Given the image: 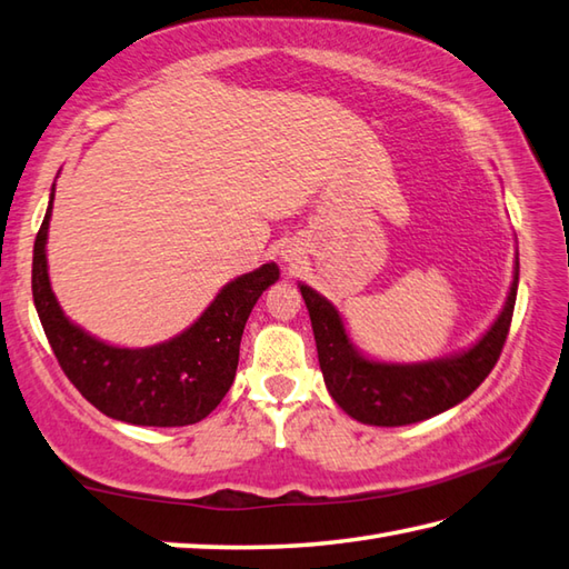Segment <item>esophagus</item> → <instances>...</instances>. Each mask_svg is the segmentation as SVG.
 <instances>
[{
    "mask_svg": "<svg viewBox=\"0 0 569 569\" xmlns=\"http://www.w3.org/2000/svg\"><path fill=\"white\" fill-rule=\"evenodd\" d=\"M283 259H286V261H293V259H296V251L286 249V251H283Z\"/></svg>",
    "mask_w": 569,
    "mask_h": 569,
    "instance_id": "obj_1",
    "label": "esophagus"
}]
</instances>
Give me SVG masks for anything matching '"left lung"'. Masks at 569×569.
I'll list each match as a JSON object with an SVG mask.
<instances>
[{
    "mask_svg": "<svg viewBox=\"0 0 569 569\" xmlns=\"http://www.w3.org/2000/svg\"><path fill=\"white\" fill-rule=\"evenodd\" d=\"M300 293L313 322L322 380L338 407L362 425L405 427L463 402L491 375L513 320L518 261L508 300L491 330L461 355L419 365H387L362 358L352 348L336 306L303 283Z\"/></svg>",
    "mask_w": 569,
    "mask_h": 569,
    "instance_id": "1",
    "label": "left lung"
}]
</instances>
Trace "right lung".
<instances>
[{"instance_id":"1","label":"right lung","mask_w":569,"mask_h":569,"mask_svg":"<svg viewBox=\"0 0 569 569\" xmlns=\"http://www.w3.org/2000/svg\"><path fill=\"white\" fill-rule=\"evenodd\" d=\"M47 217L33 241L31 293L39 320L63 375L106 417L138 427H187L224 399L239 365V345L256 300L278 281V266L233 278L194 326L152 348H113L63 316L47 269Z\"/></svg>"}]
</instances>
